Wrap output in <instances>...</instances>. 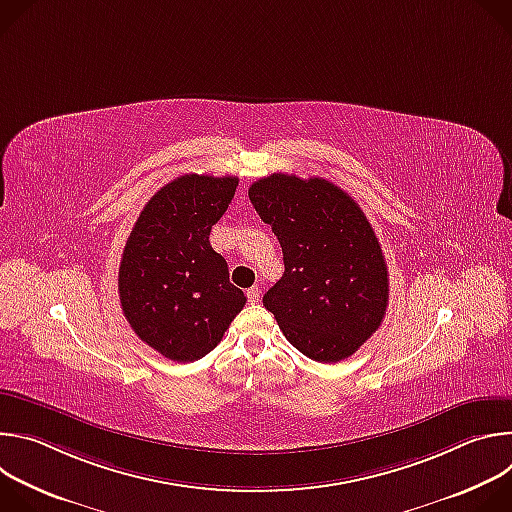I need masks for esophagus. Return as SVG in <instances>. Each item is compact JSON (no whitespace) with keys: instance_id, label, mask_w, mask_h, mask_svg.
<instances>
[{"instance_id":"1","label":"esophagus","mask_w":512,"mask_h":512,"mask_svg":"<svg viewBox=\"0 0 512 512\" xmlns=\"http://www.w3.org/2000/svg\"><path fill=\"white\" fill-rule=\"evenodd\" d=\"M259 298H261V291H259V287L255 285V287H251V289H247V300L251 302V304H257L259 302Z\"/></svg>"}]
</instances>
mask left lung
<instances>
[{
    "label": "left lung",
    "instance_id": "1",
    "mask_svg": "<svg viewBox=\"0 0 512 512\" xmlns=\"http://www.w3.org/2000/svg\"><path fill=\"white\" fill-rule=\"evenodd\" d=\"M249 198L271 225L285 265L263 306L308 358L352 356L389 304L387 263L369 218L324 178L271 174L251 184Z\"/></svg>",
    "mask_w": 512,
    "mask_h": 512
}]
</instances>
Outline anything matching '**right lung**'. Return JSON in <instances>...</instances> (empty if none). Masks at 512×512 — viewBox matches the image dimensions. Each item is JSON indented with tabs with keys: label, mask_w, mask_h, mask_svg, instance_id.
<instances>
[{
	"label": "right lung",
	"mask_w": 512,
	"mask_h": 512,
	"mask_svg": "<svg viewBox=\"0 0 512 512\" xmlns=\"http://www.w3.org/2000/svg\"><path fill=\"white\" fill-rule=\"evenodd\" d=\"M239 186L235 176L184 174L143 206L119 265V300L133 332L162 356L208 354L247 298L208 241Z\"/></svg>",
	"instance_id": "add662e5"
}]
</instances>
